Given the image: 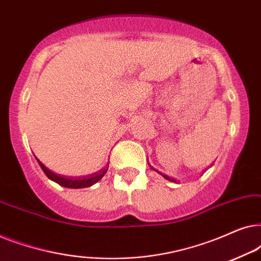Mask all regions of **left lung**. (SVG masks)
Here are the masks:
<instances>
[{"instance_id":"8db88e82","label":"left lung","mask_w":261,"mask_h":261,"mask_svg":"<svg viewBox=\"0 0 261 261\" xmlns=\"http://www.w3.org/2000/svg\"><path fill=\"white\" fill-rule=\"evenodd\" d=\"M151 169H153V167H151ZM153 170H154V169H153ZM154 171H156V170H154ZM160 173V172H159ZM160 174H162V176L164 177V178H165V179H167V180H170V181H174V183H176V179H174V178H171V177H169V176H166V174H163V173H160Z\"/></svg>"}]
</instances>
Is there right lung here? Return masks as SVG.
<instances>
[{
  "label": "right lung",
  "instance_id": "add662e5",
  "mask_svg": "<svg viewBox=\"0 0 261 261\" xmlns=\"http://www.w3.org/2000/svg\"><path fill=\"white\" fill-rule=\"evenodd\" d=\"M39 165L44 171L46 176L48 177V179H51L53 181H56L57 184L62 185L64 188H70V189H82V188H89L91 185H94L97 183L98 180H101L103 176H105L107 171H108V166L107 165L101 169L97 172L88 174V176H82V177H67V176H63V174H58L52 172L51 170H48L44 164H42L40 160L37 159Z\"/></svg>",
  "mask_w": 261,
  "mask_h": 261
}]
</instances>
